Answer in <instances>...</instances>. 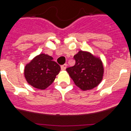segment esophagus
Instances as JSON below:
<instances>
[{"label":"esophagus","mask_w":131,"mask_h":131,"mask_svg":"<svg viewBox=\"0 0 131 131\" xmlns=\"http://www.w3.org/2000/svg\"><path fill=\"white\" fill-rule=\"evenodd\" d=\"M67 66H68L67 63H65V64L61 66V69H62V70H65L67 68Z\"/></svg>","instance_id":"obj_1"}]
</instances>
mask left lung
I'll list each match as a JSON object with an SVG mask.
<instances>
[{
	"instance_id": "left-lung-1",
	"label": "left lung",
	"mask_w": 131,
	"mask_h": 131,
	"mask_svg": "<svg viewBox=\"0 0 131 131\" xmlns=\"http://www.w3.org/2000/svg\"><path fill=\"white\" fill-rule=\"evenodd\" d=\"M75 64L66 71L76 86L88 91L95 88L102 81L104 75L102 62L91 53L79 50L74 56Z\"/></svg>"
}]
</instances>
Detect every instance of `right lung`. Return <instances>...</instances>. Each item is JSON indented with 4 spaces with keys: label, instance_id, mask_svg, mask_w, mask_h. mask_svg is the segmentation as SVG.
I'll list each match as a JSON object with an SVG mask.
<instances>
[{
    "label": "right lung",
    "instance_id": "right-lung-1",
    "mask_svg": "<svg viewBox=\"0 0 131 131\" xmlns=\"http://www.w3.org/2000/svg\"><path fill=\"white\" fill-rule=\"evenodd\" d=\"M60 66L48 54L37 56L25 66L24 76L27 82L36 89L43 90L54 82Z\"/></svg>",
    "mask_w": 131,
    "mask_h": 131
}]
</instances>
